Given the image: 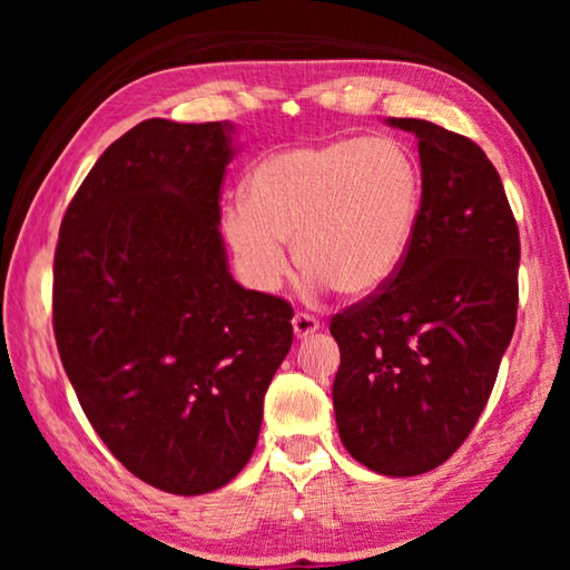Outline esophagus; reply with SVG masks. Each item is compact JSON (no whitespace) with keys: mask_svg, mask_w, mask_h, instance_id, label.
<instances>
[{"mask_svg":"<svg viewBox=\"0 0 570 570\" xmlns=\"http://www.w3.org/2000/svg\"><path fill=\"white\" fill-rule=\"evenodd\" d=\"M292 326H294L296 340H306V336L320 332V322H316L314 316H308V314H294Z\"/></svg>","mask_w":570,"mask_h":570,"instance_id":"obj_1","label":"esophagus"}]
</instances>
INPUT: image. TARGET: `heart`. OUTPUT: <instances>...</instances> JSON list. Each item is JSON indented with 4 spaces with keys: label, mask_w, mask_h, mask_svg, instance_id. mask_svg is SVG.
I'll return each mask as SVG.
<instances>
[{
    "label": "heart",
    "mask_w": 570,
    "mask_h": 570,
    "mask_svg": "<svg viewBox=\"0 0 570 570\" xmlns=\"http://www.w3.org/2000/svg\"><path fill=\"white\" fill-rule=\"evenodd\" d=\"M422 168L397 138H340L272 153L230 196L220 226L246 282L274 294L288 274L286 240L304 292L334 286L372 296L402 272L417 236Z\"/></svg>",
    "instance_id": "obj_1"
}]
</instances>
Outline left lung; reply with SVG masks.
<instances>
[{"label":"left lung","instance_id":"left-lung-1","mask_svg":"<svg viewBox=\"0 0 570 570\" xmlns=\"http://www.w3.org/2000/svg\"><path fill=\"white\" fill-rule=\"evenodd\" d=\"M422 216L402 272L336 314L332 400L350 455L412 478L455 452L493 392L513 340L520 238L503 180L475 142L417 118Z\"/></svg>","mask_w":570,"mask_h":570}]
</instances>
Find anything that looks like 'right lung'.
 Here are the masks:
<instances>
[{
	"label": "right lung",
	"instance_id": "right-lung-1",
	"mask_svg": "<svg viewBox=\"0 0 570 570\" xmlns=\"http://www.w3.org/2000/svg\"><path fill=\"white\" fill-rule=\"evenodd\" d=\"M236 125L150 118L95 163L62 218L52 320L85 414L135 478L204 495L254 455L292 306L228 272L220 180Z\"/></svg>",
	"mask_w": 570,
	"mask_h": 570
}]
</instances>
